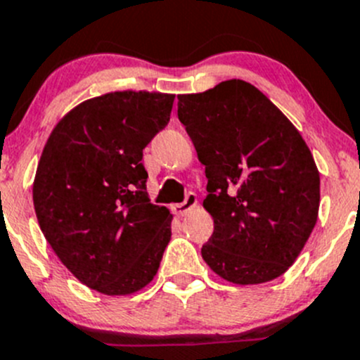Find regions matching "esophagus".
Wrapping results in <instances>:
<instances>
[{
  "mask_svg": "<svg viewBox=\"0 0 360 360\" xmlns=\"http://www.w3.org/2000/svg\"><path fill=\"white\" fill-rule=\"evenodd\" d=\"M195 205H197V195L191 193V191H190V193H186V197H184V200L181 202V204H174L172 205V211H174V214L184 216L188 211H191Z\"/></svg>",
  "mask_w": 360,
  "mask_h": 360,
  "instance_id": "1",
  "label": "esophagus"
}]
</instances>
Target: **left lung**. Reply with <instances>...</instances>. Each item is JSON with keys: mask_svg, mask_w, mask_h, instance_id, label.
I'll list each match as a JSON object with an SVG mask.
<instances>
[{"mask_svg": "<svg viewBox=\"0 0 360 360\" xmlns=\"http://www.w3.org/2000/svg\"><path fill=\"white\" fill-rule=\"evenodd\" d=\"M209 195L214 232L202 258L226 281L257 285L290 267L313 232L320 176L301 134L244 80L177 96Z\"/></svg>", "mask_w": 360, "mask_h": 360, "instance_id": "left-lung-1", "label": "left lung"}]
</instances>
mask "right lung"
Returning a JSON list of instances; mask_svg holds the SVG:
<instances>
[{
	"label": "right lung",
	"mask_w": 360,
	"mask_h": 360,
	"mask_svg": "<svg viewBox=\"0 0 360 360\" xmlns=\"http://www.w3.org/2000/svg\"><path fill=\"white\" fill-rule=\"evenodd\" d=\"M174 95L86 100L52 130L33 184L45 239L93 290L127 295L158 273L172 214L149 202L142 151L167 127Z\"/></svg>",
	"instance_id": "right-lung-1"
}]
</instances>
